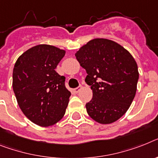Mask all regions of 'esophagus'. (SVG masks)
<instances>
[{"instance_id": "esophagus-1", "label": "esophagus", "mask_w": 158, "mask_h": 158, "mask_svg": "<svg viewBox=\"0 0 158 158\" xmlns=\"http://www.w3.org/2000/svg\"><path fill=\"white\" fill-rule=\"evenodd\" d=\"M81 88H82V86H79V87H75V89H74V91H75V93H78V92L81 90Z\"/></svg>"}]
</instances>
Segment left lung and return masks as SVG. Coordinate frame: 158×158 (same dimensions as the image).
Instances as JSON below:
<instances>
[{"mask_svg":"<svg viewBox=\"0 0 158 158\" xmlns=\"http://www.w3.org/2000/svg\"><path fill=\"white\" fill-rule=\"evenodd\" d=\"M75 56L87 71L85 82L93 92L86 104L88 115L100 124L120 119L136 95L139 73L133 57L120 45L104 38L88 42Z\"/></svg>","mask_w":158,"mask_h":158,"instance_id":"obj_1","label":"left lung"}]
</instances>
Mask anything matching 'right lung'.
I'll return each instance as SVG.
<instances>
[{
  "mask_svg": "<svg viewBox=\"0 0 158 158\" xmlns=\"http://www.w3.org/2000/svg\"><path fill=\"white\" fill-rule=\"evenodd\" d=\"M65 55L63 50L38 45L26 50L16 62L13 89L25 116L42 127L54 124L64 116L71 96L65 78L55 71Z\"/></svg>",
  "mask_w": 158,
  "mask_h": 158,
  "instance_id": "1",
  "label": "right lung"
}]
</instances>
